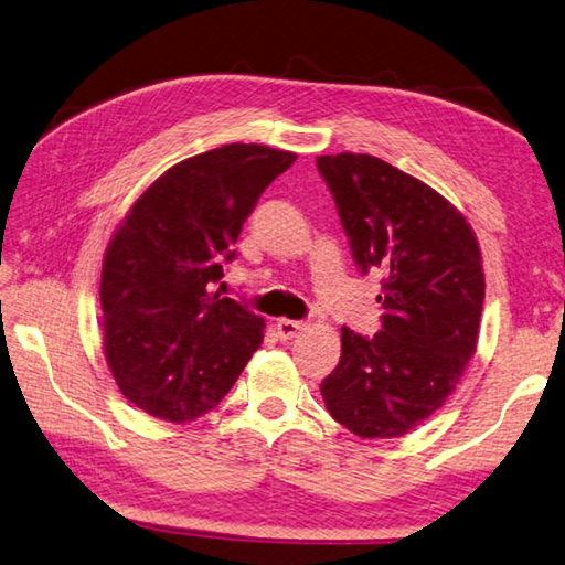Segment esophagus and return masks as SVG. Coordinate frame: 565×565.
Returning <instances> with one entry per match:
<instances>
[{
  "label": "esophagus",
  "mask_w": 565,
  "mask_h": 565,
  "mask_svg": "<svg viewBox=\"0 0 565 565\" xmlns=\"http://www.w3.org/2000/svg\"><path fill=\"white\" fill-rule=\"evenodd\" d=\"M306 328L303 320H289V318H281L276 320V335H279L281 340H291L296 338L301 330Z\"/></svg>",
  "instance_id": "1"
}]
</instances>
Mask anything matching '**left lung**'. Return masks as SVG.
Here are the masks:
<instances>
[{"mask_svg":"<svg viewBox=\"0 0 565 565\" xmlns=\"http://www.w3.org/2000/svg\"><path fill=\"white\" fill-rule=\"evenodd\" d=\"M362 274L380 271L382 330L342 326L326 408L362 438H399L434 416L478 345L484 301L475 232L434 188L370 153L318 157Z\"/></svg>","mask_w":565,"mask_h":565,"instance_id":"1","label":"left lung"}]
</instances>
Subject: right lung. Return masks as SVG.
I'll use <instances>...</instances> for the list:
<instances>
[{"instance_id":"add662e5","label":"right lung","mask_w":565,"mask_h":565,"mask_svg":"<svg viewBox=\"0 0 565 565\" xmlns=\"http://www.w3.org/2000/svg\"><path fill=\"white\" fill-rule=\"evenodd\" d=\"M296 153L225 143L171 166L129 207L99 279L105 358L119 392L161 422L215 408L264 340V318L213 286L242 225Z\"/></svg>"}]
</instances>
